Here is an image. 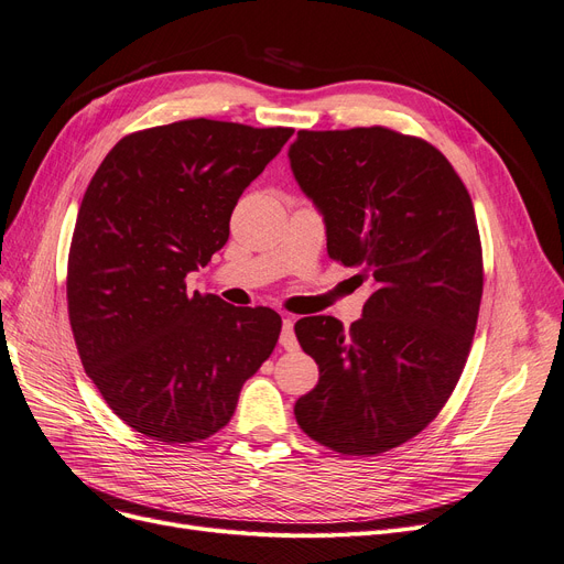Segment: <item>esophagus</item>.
I'll return each instance as SVG.
<instances>
[{
    "instance_id": "obj_1",
    "label": "esophagus",
    "mask_w": 564,
    "mask_h": 564,
    "mask_svg": "<svg viewBox=\"0 0 564 564\" xmlns=\"http://www.w3.org/2000/svg\"><path fill=\"white\" fill-rule=\"evenodd\" d=\"M280 345H282L286 351L299 349V340H296V335H294V319H291V317H284V322H282Z\"/></svg>"
}]
</instances>
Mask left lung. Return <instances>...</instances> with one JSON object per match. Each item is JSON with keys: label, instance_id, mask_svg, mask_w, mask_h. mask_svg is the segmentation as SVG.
Returning a JSON list of instances; mask_svg holds the SVG:
<instances>
[{"label": "left lung", "instance_id": "1", "mask_svg": "<svg viewBox=\"0 0 564 564\" xmlns=\"http://www.w3.org/2000/svg\"><path fill=\"white\" fill-rule=\"evenodd\" d=\"M289 164L328 257L370 282L349 330L326 314L296 322L319 384L294 414L337 454H384L440 414L465 368L484 291L475 206L437 148L384 127L303 129Z\"/></svg>", "mask_w": 564, "mask_h": 564}]
</instances>
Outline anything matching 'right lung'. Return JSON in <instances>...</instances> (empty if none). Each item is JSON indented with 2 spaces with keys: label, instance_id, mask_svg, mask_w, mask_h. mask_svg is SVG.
Masks as SVG:
<instances>
[{
  "label": "right lung",
  "instance_id": "obj_1",
  "mask_svg": "<svg viewBox=\"0 0 564 564\" xmlns=\"http://www.w3.org/2000/svg\"><path fill=\"white\" fill-rule=\"evenodd\" d=\"M294 129L183 120L124 137L78 210L66 301L87 377L133 431L169 444L215 435L273 354L282 319L189 294L229 240L240 194Z\"/></svg>",
  "mask_w": 564,
  "mask_h": 564
}]
</instances>
